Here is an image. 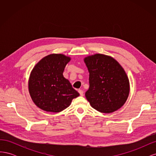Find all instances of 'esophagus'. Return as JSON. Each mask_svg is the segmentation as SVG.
<instances>
[{
  "label": "esophagus",
  "instance_id": "obj_1",
  "mask_svg": "<svg viewBox=\"0 0 156 156\" xmlns=\"http://www.w3.org/2000/svg\"><path fill=\"white\" fill-rule=\"evenodd\" d=\"M78 92H79V93L80 94V95H81V96H83L84 93H83V91L82 90H81V89L78 90Z\"/></svg>",
  "mask_w": 156,
  "mask_h": 156
}]
</instances>
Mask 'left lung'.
Listing matches in <instances>:
<instances>
[{
	"label": "left lung",
	"mask_w": 156,
	"mask_h": 156,
	"mask_svg": "<svg viewBox=\"0 0 156 156\" xmlns=\"http://www.w3.org/2000/svg\"><path fill=\"white\" fill-rule=\"evenodd\" d=\"M89 72L90 87L85 96L98 111L112 112L126 101L129 83L124 69L116 60L101 54L84 58Z\"/></svg>",
	"instance_id": "1"
}]
</instances>
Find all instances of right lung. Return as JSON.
Listing matches in <instances>:
<instances>
[{"label": "right lung", "mask_w": 156, "mask_h": 156, "mask_svg": "<svg viewBox=\"0 0 156 156\" xmlns=\"http://www.w3.org/2000/svg\"><path fill=\"white\" fill-rule=\"evenodd\" d=\"M70 58L62 54L49 55L32 69L29 81L32 100L42 110L58 112L66 108L79 94L63 72Z\"/></svg>", "instance_id": "right-lung-1"}]
</instances>
